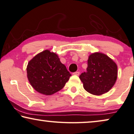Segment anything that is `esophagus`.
Segmentation results:
<instances>
[{
  "label": "esophagus",
  "mask_w": 134,
  "mask_h": 134,
  "mask_svg": "<svg viewBox=\"0 0 134 134\" xmlns=\"http://www.w3.org/2000/svg\"><path fill=\"white\" fill-rule=\"evenodd\" d=\"M79 74H80V72H79V71H76V72L73 73V75H77V76H79Z\"/></svg>",
  "instance_id": "esophagus-1"
}]
</instances>
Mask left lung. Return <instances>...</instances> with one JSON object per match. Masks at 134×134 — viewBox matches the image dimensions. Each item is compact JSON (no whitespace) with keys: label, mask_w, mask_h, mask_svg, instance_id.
Instances as JSON below:
<instances>
[{"label":"left lung","mask_w":134,"mask_h":134,"mask_svg":"<svg viewBox=\"0 0 134 134\" xmlns=\"http://www.w3.org/2000/svg\"><path fill=\"white\" fill-rule=\"evenodd\" d=\"M117 65L104 53L95 52L89 56L87 72L79 78L87 92L100 96L108 92L117 78Z\"/></svg>","instance_id":"left-lung-1"}]
</instances>
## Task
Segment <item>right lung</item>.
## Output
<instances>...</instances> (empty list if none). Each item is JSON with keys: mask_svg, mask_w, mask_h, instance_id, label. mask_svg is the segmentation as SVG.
<instances>
[{"mask_svg": "<svg viewBox=\"0 0 134 134\" xmlns=\"http://www.w3.org/2000/svg\"><path fill=\"white\" fill-rule=\"evenodd\" d=\"M26 70L31 86L37 92L47 96L61 90L71 76L57 53L49 50L36 55L29 61Z\"/></svg>", "mask_w": 134, "mask_h": 134, "instance_id": "obj_1", "label": "right lung"}]
</instances>
